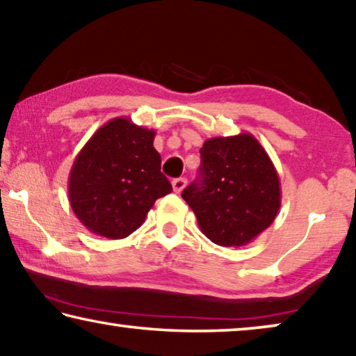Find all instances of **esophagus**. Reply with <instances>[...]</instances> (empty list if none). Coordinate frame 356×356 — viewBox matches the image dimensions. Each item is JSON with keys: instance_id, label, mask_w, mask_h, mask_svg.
Segmentation results:
<instances>
[{"instance_id": "esophagus-1", "label": "esophagus", "mask_w": 356, "mask_h": 356, "mask_svg": "<svg viewBox=\"0 0 356 356\" xmlns=\"http://www.w3.org/2000/svg\"><path fill=\"white\" fill-rule=\"evenodd\" d=\"M185 185H187V179H185V177H177V179L172 180V188H174V192H176V193L182 192V190L185 188Z\"/></svg>"}]
</instances>
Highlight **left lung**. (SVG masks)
Instances as JSON below:
<instances>
[{
	"mask_svg": "<svg viewBox=\"0 0 356 356\" xmlns=\"http://www.w3.org/2000/svg\"><path fill=\"white\" fill-rule=\"evenodd\" d=\"M200 180L182 192L200 230L219 246H245L268 229L281 206L277 169L249 132L211 137L201 147Z\"/></svg>",
	"mask_w": 356,
	"mask_h": 356,
	"instance_id": "obj_1",
	"label": "left lung"
}]
</instances>
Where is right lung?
<instances>
[{"mask_svg":"<svg viewBox=\"0 0 356 356\" xmlns=\"http://www.w3.org/2000/svg\"><path fill=\"white\" fill-rule=\"evenodd\" d=\"M155 134L120 116L99 127L78 153L68 176V201L89 232L126 238L144 224L158 198L172 192L153 147Z\"/></svg>","mask_w":356,"mask_h":356,"instance_id":"right-lung-1","label":"right lung"}]
</instances>
